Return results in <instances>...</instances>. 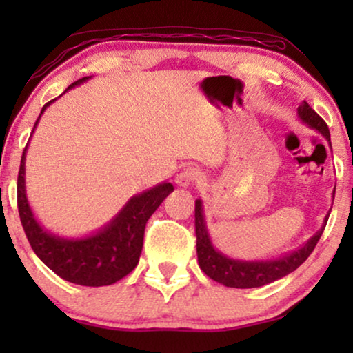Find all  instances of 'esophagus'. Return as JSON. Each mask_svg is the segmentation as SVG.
<instances>
[{"instance_id": "esophagus-1", "label": "esophagus", "mask_w": 353, "mask_h": 353, "mask_svg": "<svg viewBox=\"0 0 353 353\" xmlns=\"http://www.w3.org/2000/svg\"><path fill=\"white\" fill-rule=\"evenodd\" d=\"M197 178H199V172L196 170V168H185V170H181L180 173H178L175 181L178 183V185L183 186V188H188L190 185H192Z\"/></svg>"}]
</instances>
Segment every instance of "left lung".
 <instances>
[{
	"label": "left lung",
	"instance_id": "8db88e82",
	"mask_svg": "<svg viewBox=\"0 0 353 353\" xmlns=\"http://www.w3.org/2000/svg\"><path fill=\"white\" fill-rule=\"evenodd\" d=\"M297 114L299 119H301L303 123H307L308 127L316 130L318 133H321L331 146V134L330 130H327L326 122L305 103V101L299 105ZM334 192H332V197H334ZM194 212L197 262H199L201 270L207 274V276L214 279V281L223 284L226 288L238 289L265 286V284L281 279L283 276H286V274L292 273L294 270H297L308 259V255L313 252L316 243L321 238L323 230H325L327 216H330V214L326 215L325 223H323L320 231H316L302 248L292 250V252L283 255V257L272 260H238L226 257L225 254H221L220 250H216L214 248L209 230H207L204 207H202L201 199L196 201Z\"/></svg>",
	"mask_w": 353,
	"mask_h": 353
}]
</instances>
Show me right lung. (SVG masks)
Wrapping results in <instances>:
<instances>
[{
  "label": "right lung",
  "instance_id": "add662e5",
  "mask_svg": "<svg viewBox=\"0 0 353 353\" xmlns=\"http://www.w3.org/2000/svg\"><path fill=\"white\" fill-rule=\"evenodd\" d=\"M91 77H83L72 83L65 91L85 83ZM43 105L40 117L50 104ZM40 117L37 119L35 132ZM23 149L21 168L17 176V207L23 231L37 257L51 268L57 276L80 286H109L127 276L139 262L143 250L144 228L157 207L173 191L172 183L163 181L161 185L133 196L122 210L109 223L96 233L83 238H62L43 228L35 219L28 204L26 192V154Z\"/></svg>",
  "mask_w": 353,
  "mask_h": 353
}]
</instances>
